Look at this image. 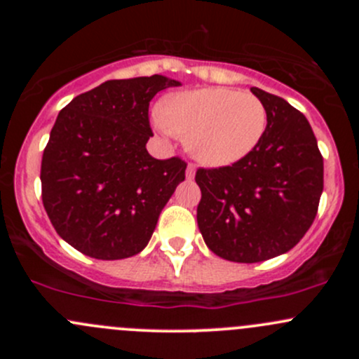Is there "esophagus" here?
I'll return each instance as SVG.
<instances>
[{"label": "esophagus", "mask_w": 359, "mask_h": 359, "mask_svg": "<svg viewBox=\"0 0 359 359\" xmlns=\"http://www.w3.org/2000/svg\"><path fill=\"white\" fill-rule=\"evenodd\" d=\"M194 173H196V166H194L193 163H189V165H187V170H186V177L187 179H193Z\"/></svg>", "instance_id": "1"}]
</instances>
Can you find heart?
Returning a JSON list of instances; mask_svg holds the SVG:
<instances>
[{"label":"heart","mask_w":359,"mask_h":359,"mask_svg":"<svg viewBox=\"0 0 359 359\" xmlns=\"http://www.w3.org/2000/svg\"><path fill=\"white\" fill-rule=\"evenodd\" d=\"M165 137H187L193 156L206 166H227L248 156L262 139L267 111L259 97L233 88L177 93L166 109L154 111Z\"/></svg>","instance_id":"obj_1"}]
</instances>
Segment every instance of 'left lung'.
I'll use <instances>...</instances> for the list:
<instances>
[{
	"mask_svg": "<svg viewBox=\"0 0 359 359\" xmlns=\"http://www.w3.org/2000/svg\"><path fill=\"white\" fill-rule=\"evenodd\" d=\"M267 111L255 149L229 166L200 168L198 227L206 247L231 262L273 259L299 243L323 193V156L306 116L253 86Z\"/></svg>",
	"mask_w": 359,
	"mask_h": 359,
	"instance_id": "left-lung-1",
	"label": "left lung"
}]
</instances>
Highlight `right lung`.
Listing matches in <instances>:
<instances>
[{"mask_svg":"<svg viewBox=\"0 0 359 359\" xmlns=\"http://www.w3.org/2000/svg\"><path fill=\"white\" fill-rule=\"evenodd\" d=\"M179 85L161 74L111 79L59 112L43 151L41 198L57 234L78 252L118 260L147 247L187 166L147 153L149 102Z\"/></svg>","mask_w":359,"mask_h":359,"instance_id":"add662e5","label":"right lung"}]
</instances>
